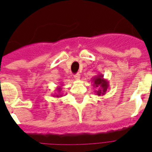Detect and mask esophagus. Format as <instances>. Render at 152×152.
Wrapping results in <instances>:
<instances>
[{
    "label": "esophagus",
    "instance_id": "34e87169",
    "mask_svg": "<svg viewBox=\"0 0 152 152\" xmlns=\"http://www.w3.org/2000/svg\"><path fill=\"white\" fill-rule=\"evenodd\" d=\"M74 79H75V80H79L80 79V75L79 73H77V74H76V75H75V76H74Z\"/></svg>",
    "mask_w": 152,
    "mask_h": 152
}]
</instances>
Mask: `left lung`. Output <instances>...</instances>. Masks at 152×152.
Listing matches in <instances>:
<instances>
[{"label":"left lung","mask_w":152,"mask_h":152,"mask_svg":"<svg viewBox=\"0 0 152 152\" xmlns=\"http://www.w3.org/2000/svg\"><path fill=\"white\" fill-rule=\"evenodd\" d=\"M92 82H93V86L96 89V90H94L96 95H105L106 92L107 91L109 88V82L104 78L103 74H99L97 76L93 77Z\"/></svg>","instance_id":"8db88e82"}]
</instances>
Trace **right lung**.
I'll return each instance as SVG.
<instances>
[{"mask_svg":"<svg viewBox=\"0 0 152 152\" xmlns=\"http://www.w3.org/2000/svg\"><path fill=\"white\" fill-rule=\"evenodd\" d=\"M62 85H61V86H57V88L56 89V90H55V92L53 93V94H52V96H53L54 97H56V98H59L61 97V96H62Z\"/></svg>","mask_w":152,"mask_h":152,"instance_id":"add662e5","label":"right lung"}]
</instances>
